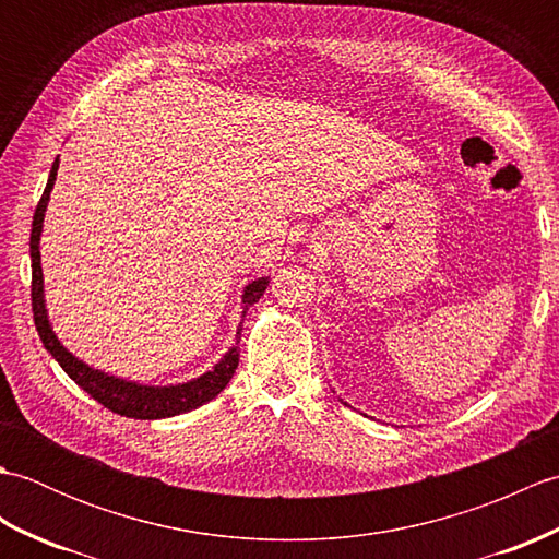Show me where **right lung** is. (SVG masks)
Listing matches in <instances>:
<instances>
[{
    "label": "right lung",
    "mask_w": 559,
    "mask_h": 559,
    "mask_svg": "<svg viewBox=\"0 0 559 559\" xmlns=\"http://www.w3.org/2000/svg\"><path fill=\"white\" fill-rule=\"evenodd\" d=\"M57 168H59V156L52 163L50 177H47L45 192L38 201V209L33 213V225H31V271H33L31 300H33L35 329H38V336L43 341L45 350L52 355V358L59 362V367H62V370L74 379L86 394H91L112 413L127 415V418H134V420L173 418V415L194 411L199 406H204L206 401L216 399L221 391L228 386V382L237 370V362H240V348H237V343H240L242 326L237 329L235 346H230L228 353L213 365V370L199 374L194 379H187L182 384H141V382H134V379H124L105 370H96L93 365L76 358V355L57 338L50 314H47V305H45V283H43V264H40L43 223H45L47 201H50V192L57 180ZM269 281H271L269 276H261V278H254L252 283H247L242 290V317L247 314L249 307L264 295Z\"/></svg>",
    "instance_id": "right-lung-1"
}]
</instances>
